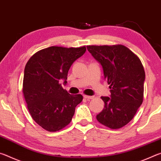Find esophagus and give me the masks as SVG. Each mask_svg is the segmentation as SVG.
<instances>
[{"label":"esophagus","mask_w":161,"mask_h":161,"mask_svg":"<svg viewBox=\"0 0 161 161\" xmlns=\"http://www.w3.org/2000/svg\"><path fill=\"white\" fill-rule=\"evenodd\" d=\"M84 99H92L94 98V97L88 96V95H84Z\"/></svg>","instance_id":"1"}]
</instances>
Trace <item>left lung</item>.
Masks as SVG:
<instances>
[{"instance_id": "obj_1", "label": "left lung", "mask_w": 161, "mask_h": 161, "mask_svg": "<svg viewBox=\"0 0 161 161\" xmlns=\"http://www.w3.org/2000/svg\"><path fill=\"white\" fill-rule=\"evenodd\" d=\"M87 50L102 64L109 84L110 97H102L104 108L97 121L111 129L131 121L143 100L145 71L138 57L123 45H88Z\"/></svg>"}]
</instances>
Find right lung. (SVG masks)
Segmentation results:
<instances>
[{
    "mask_svg": "<svg viewBox=\"0 0 161 161\" xmlns=\"http://www.w3.org/2000/svg\"><path fill=\"white\" fill-rule=\"evenodd\" d=\"M86 50L85 46H52L37 52L27 62L23 94L32 119L43 129L58 131L72 121L83 97L69 94L59 81L62 79L66 84L70 67Z\"/></svg>",
    "mask_w": 161,
    "mask_h": 161,
    "instance_id": "1",
    "label": "right lung"
}]
</instances>
